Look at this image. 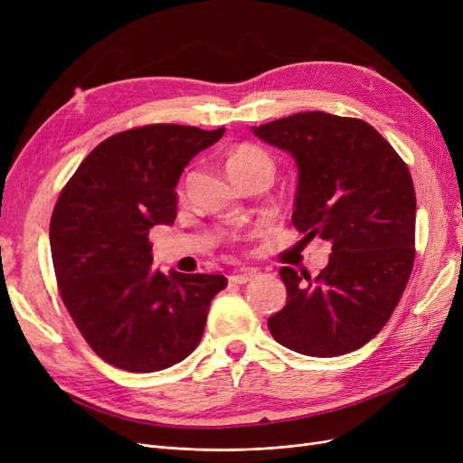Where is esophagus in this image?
Segmentation results:
<instances>
[{
  "mask_svg": "<svg viewBox=\"0 0 463 463\" xmlns=\"http://www.w3.org/2000/svg\"><path fill=\"white\" fill-rule=\"evenodd\" d=\"M253 278H257V270H253V269H240V272L232 274L229 279H231L232 283L241 285V283H248V281H251Z\"/></svg>",
  "mask_w": 463,
  "mask_h": 463,
  "instance_id": "1",
  "label": "esophagus"
}]
</instances>
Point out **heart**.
Masks as SVG:
<instances>
[{"label": "heart", "instance_id": "b5f03b06", "mask_svg": "<svg viewBox=\"0 0 463 463\" xmlns=\"http://www.w3.org/2000/svg\"><path fill=\"white\" fill-rule=\"evenodd\" d=\"M269 170L272 175V161L260 148L255 146H238V148L231 150L227 156V170L229 175L234 173H246V170Z\"/></svg>", "mask_w": 463, "mask_h": 463}]
</instances>
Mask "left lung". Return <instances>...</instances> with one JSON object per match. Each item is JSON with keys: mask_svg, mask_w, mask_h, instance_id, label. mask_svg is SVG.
<instances>
[{"mask_svg": "<svg viewBox=\"0 0 463 463\" xmlns=\"http://www.w3.org/2000/svg\"><path fill=\"white\" fill-rule=\"evenodd\" d=\"M298 166L293 225L332 244L321 274L283 266L287 304L269 319L278 344L307 356L366 345L388 323L415 260V187L370 124L298 112L251 128Z\"/></svg>", "mask_w": 463, "mask_h": 463, "instance_id": "obj_1", "label": "left lung"}]
</instances>
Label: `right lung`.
<instances>
[{
    "label": "right lung",
    "mask_w": 463,
    "mask_h": 463,
    "mask_svg": "<svg viewBox=\"0 0 463 463\" xmlns=\"http://www.w3.org/2000/svg\"><path fill=\"white\" fill-rule=\"evenodd\" d=\"M225 128L154 124L103 140L63 187L51 219L61 300L110 366L150 373L197 349L222 274H161L150 229L173 225L187 163Z\"/></svg>",
    "instance_id": "1"
}]
</instances>
